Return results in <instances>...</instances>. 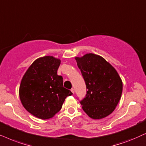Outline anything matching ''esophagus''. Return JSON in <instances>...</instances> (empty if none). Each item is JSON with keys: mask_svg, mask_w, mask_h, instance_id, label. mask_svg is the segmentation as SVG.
Here are the masks:
<instances>
[{"mask_svg": "<svg viewBox=\"0 0 146 146\" xmlns=\"http://www.w3.org/2000/svg\"><path fill=\"white\" fill-rule=\"evenodd\" d=\"M71 92L73 93H75V89H71Z\"/></svg>", "mask_w": 146, "mask_h": 146, "instance_id": "esophagus-1", "label": "esophagus"}]
</instances>
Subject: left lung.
Masks as SVG:
<instances>
[{
	"label": "left lung",
	"instance_id": "8db88e82",
	"mask_svg": "<svg viewBox=\"0 0 146 146\" xmlns=\"http://www.w3.org/2000/svg\"><path fill=\"white\" fill-rule=\"evenodd\" d=\"M87 87L80 103L87 115L101 119L115 110L121 97L123 83L115 68L104 58L93 53L75 57Z\"/></svg>",
	"mask_w": 146,
	"mask_h": 146
}]
</instances>
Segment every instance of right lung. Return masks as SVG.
I'll use <instances>...</instances> for the list:
<instances>
[{
    "label": "right lung",
    "mask_w": 146,
    "mask_h": 146,
    "mask_svg": "<svg viewBox=\"0 0 146 146\" xmlns=\"http://www.w3.org/2000/svg\"><path fill=\"white\" fill-rule=\"evenodd\" d=\"M61 60L53 56L36 59L21 80L19 97L27 111L41 119L53 117L61 110L67 96L73 93L63 87V77L57 75Z\"/></svg>",
    "instance_id": "obj_1"
}]
</instances>
